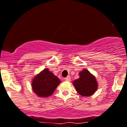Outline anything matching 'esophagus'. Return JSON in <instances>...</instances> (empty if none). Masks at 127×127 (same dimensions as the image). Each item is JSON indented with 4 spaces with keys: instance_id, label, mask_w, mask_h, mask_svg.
I'll return each mask as SVG.
<instances>
[{
    "instance_id": "obj_1",
    "label": "esophagus",
    "mask_w": 127,
    "mask_h": 127,
    "mask_svg": "<svg viewBox=\"0 0 127 127\" xmlns=\"http://www.w3.org/2000/svg\"><path fill=\"white\" fill-rule=\"evenodd\" d=\"M64 80H65L66 81H70V77L69 76H66L65 79H64Z\"/></svg>"
}]
</instances>
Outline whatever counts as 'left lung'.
<instances>
[{"label":"left lung","mask_w":127,"mask_h":127,"mask_svg":"<svg viewBox=\"0 0 127 127\" xmlns=\"http://www.w3.org/2000/svg\"><path fill=\"white\" fill-rule=\"evenodd\" d=\"M73 85L78 93L83 96L93 95L98 89L95 76L87 69H83L79 72V78L74 80Z\"/></svg>","instance_id":"1"}]
</instances>
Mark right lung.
<instances>
[{
	"label": "right lung",
	"instance_id": "right-lung-1",
	"mask_svg": "<svg viewBox=\"0 0 127 127\" xmlns=\"http://www.w3.org/2000/svg\"><path fill=\"white\" fill-rule=\"evenodd\" d=\"M60 83V79L48 68H45L34 78L32 88L38 96L48 97L53 95Z\"/></svg>",
	"mask_w": 127,
	"mask_h": 127
}]
</instances>
